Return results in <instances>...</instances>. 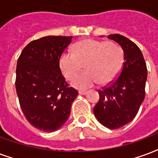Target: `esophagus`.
Masks as SVG:
<instances>
[{
  "mask_svg": "<svg viewBox=\"0 0 158 158\" xmlns=\"http://www.w3.org/2000/svg\"><path fill=\"white\" fill-rule=\"evenodd\" d=\"M87 93V91L85 90H79V94H81V95H84V94H85Z\"/></svg>",
  "mask_w": 158,
  "mask_h": 158,
  "instance_id": "34e87169",
  "label": "esophagus"
}]
</instances>
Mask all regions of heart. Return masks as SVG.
I'll use <instances>...</instances> for the list:
<instances>
[{
    "instance_id": "1",
    "label": "heart",
    "mask_w": 158,
    "mask_h": 158,
    "mask_svg": "<svg viewBox=\"0 0 158 158\" xmlns=\"http://www.w3.org/2000/svg\"><path fill=\"white\" fill-rule=\"evenodd\" d=\"M123 60V50L115 43L87 38L76 43L73 52L65 51L62 53L59 67L65 78L71 80L85 64L86 71L76 77L72 85L88 89L98 82L100 85L112 82L120 73Z\"/></svg>"
}]
</instances>
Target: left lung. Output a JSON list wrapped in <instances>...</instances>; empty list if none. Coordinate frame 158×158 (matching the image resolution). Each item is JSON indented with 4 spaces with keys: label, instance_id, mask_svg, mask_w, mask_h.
<instances>
[{
    "label": "left lung",
    "instance_id": "1",
    "mask_svg": "<svg viewBox=\"0 0 158 158\" xmlns=\"http://www.w3.org/2000/svg\"><path fill=\"white\" fill-rule=\"evenodd\" d=\"M108 38L120 44L124 63L120 75L108 86L99 89L100 100L94 107L97 120L109 129H118L132 121L145 98L147 64L136 44L120 34Z\"/></svg>",
    "mask_w": 158,
    "mask_h": 158
}]
</instances>
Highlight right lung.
Here are the masks:
<instances>
[{"mask_svg": "<svg viewBox=\"0 0 158 158\" xmlns=\"http://www.w3.org/2000/svg\"><path fill=\"white\" fill-rule=\"evenodd\" d=\"M72 37L47 36L31 41L18 58L16 90L26 119L37 129L52 132L69 117L78 95L59 67V58Z\"/></svg>", "mask_w": 158, "mask_h": 158, "instance_id": "obj_1", "label": "right lung"}]
</instances>
